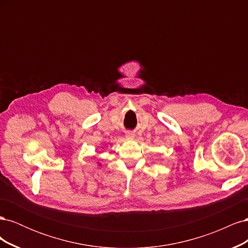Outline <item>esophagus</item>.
<instances>
[{
    "label": "esophagus",
    "mask_w": 248,
    "mask_h": 248,
    "mask_svg": "<svg viewBox=\"0 0 248 248\" xmlns=\"http://www.w3.org/2000/svg\"><path fill=\"white\" fill-rule=\"evenodd\" d=\"M125 138H126L127 140H133L134 138H136V134H134V133L131 132V131H127V132L125 133Z\"/></svg>",
    "instance_id": "obj_1"
}]
</instances>
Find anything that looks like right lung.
<instances>
[{
    "mask_svg": "<svg viewBox=\"0 0 248 248\" xmlns=\"http://www.w3.org/2000/svg\"><path fill=\"white\" fill-rule=\"evenodd\" d=\"M97 164H98V166H99V167L101 166V163H99V162H98V163H97Z\"/></svg>",
    "mask_w": 248,
    "mask_h": 248,
    "instance_id": "obj_1",
    "label": "right lung"
}]
</instances>
